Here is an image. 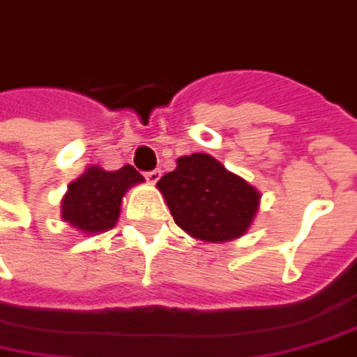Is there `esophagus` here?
Returning <instances> with one entry per match:
<instances>
[{"label": "esophagus", "instance_id": "1", "mask_svg": "<svg viewBox=\"0 0 357 357\" xmlns=\"http://www.w3.org/2000/svg\"><path fill=\"white\" fill-rule=\"evenodd\" d=\"M160 176H162V172L158 170V168H156V170H151V172H146V174H144V178L149 179L151 183H156V181L160 179Z\"/></svg>", "mask_w": 357, "mask_h": 357}]
</instances>
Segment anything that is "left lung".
<instances>
[{
    "label": "left lung",
    "instance_id": "1",
    "mask_svg": "<svg viewBox=\"0 0 357 357\" xmlns=\"http://www.w3.org/2000/svg\"><path fill=\"white\" fill-rule=\"evenodd\" d=\"M174 220L203 241H228L248 230L259 206V191L228 172L211 154L178 158V168L156 183Z\"/></svg>",
    "mask_w": 357,
    "mask_h": 357
}]
</instances>
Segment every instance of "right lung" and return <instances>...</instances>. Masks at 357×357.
I'll return each instance as SVG.
<instances>
[{
  "label": "right lung",
  "instance_id": "right-lung-1",
  "mask_svg": "<svg viewBox=\"0 0 357 357\" xmlns=\"http://www.w3.org/2000/svg\"><path fill=\"white\" fill-rule=\"evenodd\" d=\"M141 181L143 176L131 164L114 172L98 166L89 168L69 185L61 203V216L71 226L89 234L108 230L118 222L121 197L129 187Z\"/></svg>",
  "mask_w": 357,
  "mask_h": 357
}]
</instances>
